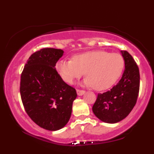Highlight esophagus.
<instances>
[{
	"label": "esophagus",
	"instance_id": "1",
	"mask_svg": "<svg viewBox=\"0 0 154 154\" xmlns=\"http://www.w3.org/2000/svg\"><path fill=\"white\" fill-rule=\"evenodd\" d=\"M77 93L78 95H82L85 93V91H82V90H77Z\"/></svg>",
	"mask_w": 154,
	"mask_h": 154
}]
</instances>
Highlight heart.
<instances>
[{"label":"heart","mask_w":154,"mask_h":154,"mask_svg":"<svg viewBox=\"0 0 154 154\" xmlns=\"http://www.w3.org/2000/svg\"><path fill=\"white\" fill-rule=\"evenodd\" d=\"M125 59L121 54L95 50L77 54L72 60H60L56 69L60 77L69 84L85 75L84 84L97 91L111 88L121 77L125 69Z\"/></svg>","instance_id":"1"}]
</instances>
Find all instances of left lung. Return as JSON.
I'll return each instance as SVG.
<instances>
[{"label": "left lung", "instance_id": "obj_1", "mask_svg": "<svg viewBox=\"0 0 154 154\" xmlns=\"http://www.w3.org/2000/svg\"><path fill=\"white\" fill-rule=\"evenodd\" d=\"M121 53L125 62L122 77L110 91L98 93L93 106L95 115L106 123H116L128 116L135 106L138 96V66L128 51H121Z\"/></svg>", "mask_w": 154, "mask_h": 154}]
</instances>
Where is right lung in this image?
Segmentation results:
<instances>
[{"instance_id":"right-lung-1","label":"right lung","mask_w":154,"mask_h":154,"mask_svg":"<svg viewBox=\"0 0 154 154\" xmlns=\"http://www.w3.org/2000/svg\"><path fill=\"white\" fill-rule=\"evenodd\" d=\"M63 54L61 49H40L31 55L21 75L20 94L26 114L38 126L50 131L66 125L77 95L55 68Z\"/></svg>"}]
</instances>
